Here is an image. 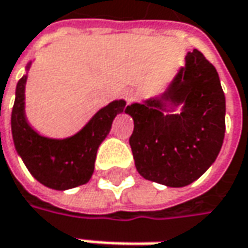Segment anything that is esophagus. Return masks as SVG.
Wrapping results in <instances>:
<instances>
[{"label":"esophagus","mask_w":248,"mask_h":248,"mask_svg":"<svg viewBox=\"0 0 248 248\" xmlns=\"http://www.w3.org/2000/svg\"><path fill=\"white\" fill-rule=\"evenodd\" d=\"M124 98L127 100V101H133V100H136V93H134V90L129 89L124 92Z\"/></svg>","instance_id":"obj_1"}]
</instances>
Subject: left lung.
Returning <instances> with one entry per match:
<instances>
[{
  "mask_svg": "<svg viewBox=\"0 0 248 248\" xmlns=\"http://www.w3.org/2000/svg\"><path fill=\"white\" fill-rule=\"evenodd\" d=\"M182 106L180 114H166ZM134 121L129 139L145 180L180 188L198 180L217 159L225 136V96L216 67L198 49L160 97L124 109Z\"/></svg>",
  "mask_w": 248,
  "mask_h": 248,
  "instance_id": "1",
  "label": "left lung"
}]
</instances>
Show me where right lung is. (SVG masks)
Segmentation results:
<instances>
[{
  "label": "right lung",
  "mask_w": 248,
  "mask_h": 248,
  "mask_svg": "<svg viewBox=\"0 0 248 248\" xmlns=\"http://www.w3.org/2000/svg\"><path fill=\"white\" fill-rule=\"evenodd\" d=\"M26 81L27 75H23L17 82L11 118L17 154L32 177L47 188L65 191L86 184L94 170L98 147L111 130L115 116L126 109V101L115 100L109 103L94 114L82 130L68 139H47L35 132L26 119Z\"/></svg>",
  "instance_id": "1"
}]
</instances>
